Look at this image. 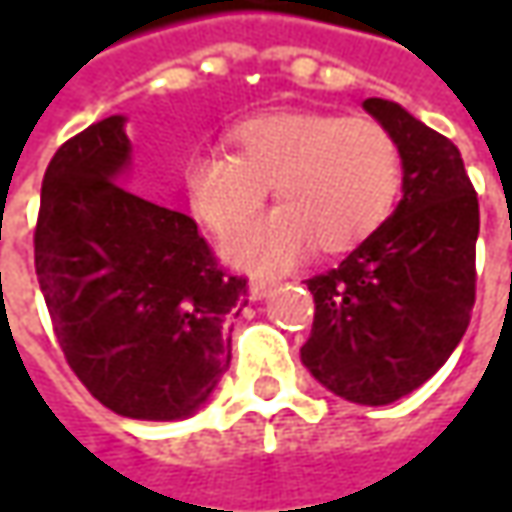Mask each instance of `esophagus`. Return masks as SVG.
Returning a JSON list of instances; mask_svg holds the SVG:
<instances>
[{"instance_id": "obj_1", "label": "esophagus", "mask_w": 512, "mask_h": 512, "mask_svg": "<svg viewBox=\"0 0 512 512\" xmlns=\"http://www.w3.org/2000/svg\"><path fill=\"white\" fill-rule=\"evenodd\" d=\"M270 290H273V282H267V279H253V282L247 285V296H250L253 302H259V299L270 296Z\"/></svg>"}]
</instances>
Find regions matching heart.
I'll return each instance as SVG.
<instances>
[{
	"instance_id": "b5f03b06",
	"label": "heart",
	"mask_w": 512,
	"mask_h": 512,
	"mask_svg": "<svg viewBox=\"0 0 512 512\" xmlns=\"http://www.w3.org/2000/svg\"><path fill=\"white\" fill-rule=\"evenodd\" d=\"M230 145L233 153H193L185 190L213 233H230L274 187L280 210L222 245L227 262L250 273L285 270L310 242L325 253L359 245L402 190V148L373 119L265 113L230 130Z\"/></svg>"
}]
</instances>
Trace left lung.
Masks as SVG:
<instances>
[{
    "label": "left lung",
    "instance_id": "left-lung-1",
    "mask_svg": "<svg viewBox=\"0 0 512 512\" xmlns=\"http://www.w3.org/2000/svg\"><path fill=\"white\" fill-rule=\"evenodd\" d=\"M362 108L402 148V199L342 265L307 279L316 313L302 364L353 404H390L422 387L470 325L479 199L459 148L402 105Z\"/></svg>",
    "mask_w": 512,
    "mask_h": 512
}]
</instances>
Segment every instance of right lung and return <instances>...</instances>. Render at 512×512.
I'll use <instances>...</instances> for the list:
<instances>
[{
    "instance_id": "obj_1",
    "label": "right lung",
    "mask_w": 512,
    "mask_h": 512,
    "mask_svg": "<svg viewBox=\"0 0 512 512\" xmlns=\"http://www.w3.org/2000/svg\"><path fill=\"white\" fill-rule=\"evenodd\" d=\"M125 122L108 116L50 159L36 279L79 382L119 416L179 422L230 367V319L247 282L216 265L190 216L122 187Z\"/></svg>"
}]
</instances>
